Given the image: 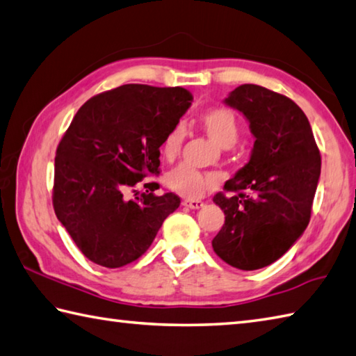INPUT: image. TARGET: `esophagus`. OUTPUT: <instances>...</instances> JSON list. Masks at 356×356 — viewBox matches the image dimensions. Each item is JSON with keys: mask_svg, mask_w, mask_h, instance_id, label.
<instances>
[{"mask_svg": "<svg viewBox=\"0 0 356 356\" xmlns=\"http://www.w3.org/2000/svg\"><path fill=\"white\" fill-rule=\"evenodd\" d=\"M183 206L189 207V209H201V207H204V203L200 200H184Z\"/></svg>", "mask_w": 356, "mask_h": 356, "instance_id": "1", "label": "esophagus"}]
</instances>
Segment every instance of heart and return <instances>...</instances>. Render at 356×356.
<instances>
[{
    "instance_id": "obj_1",
    "label": "heart",
    "mask_w": 356,
    "mask_h": 356,
    "mask_svg": "<svg viewBox=\"0 0 356 356\" xmlns=\"http://www.w3.org/2000/svg\"><path fill=\"white\" fill-rule=\"evenodd\" d=\"M200 125L204 133L221 149H229L238 138V122L236 115L226 108H212L203 113L200 118ZM184 140V129L175 125L167 133L161 145V152L165 161H173L181 150ZM218 177L213 173H201L191 165L181 164L167 173L164 178L165 186L178 195L198 200L206 195V192L216 189L218 186Z\"/></svg>"
}]
</instances>
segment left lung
Returning a JSON list of instances; mask_svg holds the SVG:
<instances>
[{
  "mask_svg": "<svg viewBox=\"0 0 356 356\" xmlns=\"http://www.w3.org/2000/svg\"><path fill=\"white\" fill-rule=\"evenodd\" d=\"M223 102L250 122V161L225 183L231 197L213 203L225 225L212 240L220 259L245 271L280 259L307 229L321 175V155L299 106L259 85H240Z\"/></svg>",
  "mask_w": 356,
  "mask_h": 356,
  "instance_id": "8db88e82",
  "label": "left lung"
}]
</instances>
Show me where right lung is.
Here are the masks:
<instances>
[{
	"mask_svg": "<svg viewBox=\"0 0 356 356\" xmlns=\"http://www.w3.org/2000/svg\"><path fill=\"white\" fill-rule=\"evenodd\" d=\"M192 100L181 86L130 83L80 106L57 147L52 203L86 259L105 268L131 264L178 209L175 193L155 195L156 183L140 197L127 198V191L159 173V147Z\"/></svg>",
	"mask_w": 356,
	"mask_h": 356,
	"instance_id": "obj_1",
	"label": "right lung"
}]
</instances>
